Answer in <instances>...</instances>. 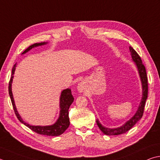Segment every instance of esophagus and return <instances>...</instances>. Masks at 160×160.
Instances as JSON below:
<instances>
[{"label": "esophagus", "instance_id": "1", "mask_svg": "<svg viewBox=\"0 0 160 160\" xmlns=\"http://www.w3.org/2000/svg\"><path fill=\"white\" fill-rule=\"evenodd\" d=\"M84 89H85V86H84V84L80 82L78 84V91L80 92H82L84 91Z\"/></svg>", "mask_w": 160, "mask_h": 160}]
</instances>
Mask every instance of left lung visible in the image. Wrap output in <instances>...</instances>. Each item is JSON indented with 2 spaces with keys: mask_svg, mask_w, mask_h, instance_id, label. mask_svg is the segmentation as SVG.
Wrapping results in <instances>:
<instances>
[{
  "mask_svg": "<svg viewBox=\"0 0 160 160\" xmlns=\"http://www.w3.org/2000/svg\"><path fill=\"white\" fill-rule=\"evenodd\" d=\"M129 50L131 52V54H132V59L133 62H135L136 66H137L139 75H140L141 80L142 82V88H143V97H142L141 102L140 103V105H139L137 112H136V114L133 115L129 121H127V122L122 127L115 129L106 128V127H104L102 124L99 122V121L98 120H97V123L98 128L101 129V132L106 135L115 136L126 133L127 132H128L130 129H132L139 120H141L143 115L144 107L148 98V84L146 70L143 63H142L141 58L139 56L137 52L133 50V48L132 47H129Z\"/></svg>",
  "mask_w": 160,
  "mask_h": 160,
  "instance_id": "8db88e82",
  "label": "left lung"
}]
</instances>
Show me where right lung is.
Here are the masks:
<instances>
[{
	"label": "right lung",
	"instance_id": "1",
	"mask_svg": "<svg viewBox=\"0 0 160 160\" xmlns=\"http://www.w3.org/2000/svg\"><path fill=\"white\" fill-rule=\"evenodd\" d=\"M46 42H41V43H35L33 45H31L28 48L26 49L22 54H24L26 52L30 50L34 47H37V46L42 45L45 44ZM16 64H14L12 70V77L10 80L9 82V86H8V91H9V95L11 99L12 104V107L14 109V113L17 116V118L18 120L21 122L28 128L33 131L34 132H36L38 134L42 135H46V136H57L65 132L67 129L68 127L70 124V121H69V117H68V109L70 108L71 103L74 100V98L72 97V95L71 94V90L70 89H66L63 90V92L61 94L60 97V115L59 118L58 119V120L56 122V123L54 124L53 125L51 126H31L29 124L24 122V121H23L22 118L20 117L18 112L16 109L15 105H14V98L12 97V88H11V84L12 81L13 75L14 71H15Z\"/></svg>",
	"mask_w": 160,
	"mask_h": 160
}]
</instances>
